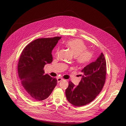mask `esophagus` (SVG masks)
I'll use <instances>...</instances> for the list:
<instances>
[{"label": "esophagus", "instance_id": "esophagus-1", "mask_svg": "<svg viewBox=\"0 0 126 126\" xmlns=\"http://www.w3.org/2000/svg\"><path fill=\"white\" fill-rule=\"evenodd\" d=\"M62 80H63V79H62L61 78H57V81H58V83L60 82H61Z\"/></svg>", "mask_w": 126, "mask_h": 126}]
</instances>
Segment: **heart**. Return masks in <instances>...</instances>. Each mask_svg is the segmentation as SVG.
Segmentation results:
<instances>
[{
  "instance_id": "1",
  "label": "heart",
  "mask_w": 126,
  "mask_h": 126,
  "mask_svg": "<svg viewBox=\"0 0 126 126\" xmlns=\"http://www.w3.org/2000/svg\"><path fill=\"white\" fill-rule=\"evenodd\" d=\"M65 45L76 57V60L79 64L85 65L91 61L93 56L92 52L86 50L87 46L81 40H70L66 42ZM57 51L58 49L57 52Z\"/></svg>"
}]
</instances>
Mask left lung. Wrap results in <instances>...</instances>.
Returning a JSON list of instances; mask_svg holds the SVG:
<instances>
[{"mask_svg":"<svg viewBox=\"0 0 126 126\" xmlns=\"http://www.w3.org/2000/svg\"><path fill=\"white\" fill-rule=\"evenodd\" d=\"M82 79L78 86L71 81L65 90L68 101L75 106H82L90 103L101 91L106 80V62L103 53L94 62L81 71Z\"/></svg>","mask_w":126,"mask_h":126,"instance_id":"1","label":"left lung"}]
</instances>
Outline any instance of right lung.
I'll use <instances>...</instances> for the list:
<instances>
[{"mask_svg":"<svg viewBox=\"0 0 126 126\" xmlns=\"http://www.w3.org/2000/svg\"><path fill=\"white\" fill-rule=\"evenodd\" d=\"M61 37L41 38L29 44L18 62V75L25 94L35 101H42L51 94L57 84L56 78L45 74V65L52 61V50Z\"/></svg>","mask_w":126,"mask_h":126,"instance_id":"add662e5","label":"right lung"}]
</instances>
